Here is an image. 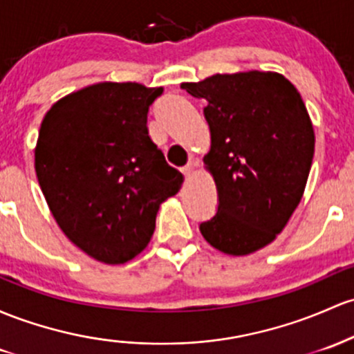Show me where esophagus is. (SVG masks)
<instances>
[{"label":"esophagus","mask_w":354,"mask_h":354,"mask_svg":"<svg viewBox=\"0 0 354 354\" xmlns=\"http://www.w3.org/2000/svg\"><path fill=\"white\" fill-rule=\"evenodd\" d=\"M195 168H196V162H188V165H186L185 168L181 169V171H183L186 180H189V178L193 176V173H195Z\"/></svg>","instance_id":"1"}]
</instances>
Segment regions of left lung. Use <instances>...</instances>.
Returning a JSON list of instances; mask_svg holds the SVG:
<instances>
[{
  "label": "left lung",
  "mask_w": 354,
  "mask_h": 354,
  "mask_svg": "<svg viewBox=\"0 0 354 354\" xmlns=\"http://www.w3.org/2000/svg\"><path fill=\"white\" fill-rule=\"evenodd\" d=\"M181 88L207 100L212 136L203 162L218 212L201 235L227 255L254 254L284 230L304 195L314 156L308 109L277 72L216 73Z\"/></svg>",
  "instance_id": "left-lung-1"
}]
</instances>
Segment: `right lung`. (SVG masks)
<instances>
[{
    "mask_svg": "<svg viewBox=\"0 0 354 354\" xmlns=\"http://www.w3.org/2000/svg\"><path fill=\"white\" fill-rule=\"evenodd\" d=\"M162 87L99 82L57 100L41 120L35 171L53 218L73 245L118 266L141 254L162 201L183 174L147 131Z\"/></svg>",
    "mask_w": 354,
    "mask_h": 354,
    "instance_id": "obj_1",
    "label": "right lung"
}]
</instances>
